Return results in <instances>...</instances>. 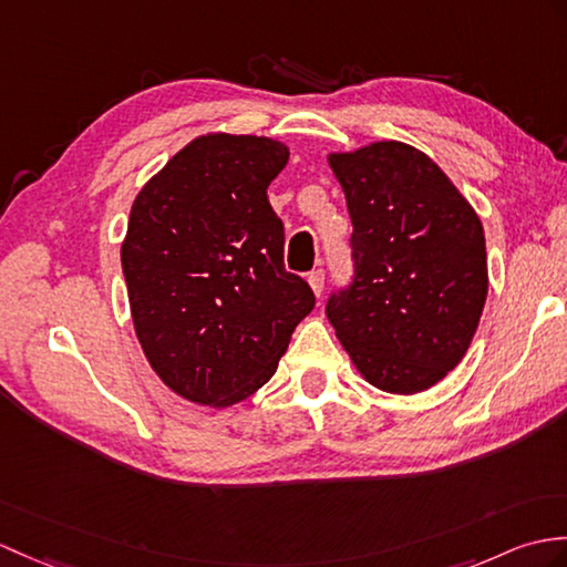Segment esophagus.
I'll return each mask as SVG.
<instances>
[{
    "mask_svg": "<svg viewBox=\"0 0 567 567\" xmlns=\"http://www.w3.org/2000/svg\"><path fill=\"white\" fill-rule=\"evenodd\" d=\"M309 285H311V289H313V295L316 297H321V292H323V282H326V272L319 268V270H311L309 272Z\"/></svg>",
    "mask_w": 567,
    "mask_h": 567,
    "instance_id": "1",
    "label": "esophagus"
}]
</instances>
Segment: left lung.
Masks as SVG:
<instances>
[{"instance_id": "8db88e82", "label": "left lung", "mask_w": 567, "mask_h": 567, "mask_svg": "<svg viewBox=\"0 0 567 567\" xmlns=\"http://www.w3.org/2000/svg\"><path fill=\"white\" fill-rule=\"evenodd\" d=\"M352 219L354 275L326 316L358 372L417 393L462 362L488 297L476 209L427 154L372 142L328 154Z\"/></svg>"}]
</instances>
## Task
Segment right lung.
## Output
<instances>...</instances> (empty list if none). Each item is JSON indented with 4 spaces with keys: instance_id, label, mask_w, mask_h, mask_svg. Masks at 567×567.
Wrapping results in <instances>:
<instances>
[{
    "instance_id": "right-lung-1",
    "label": "right lung",
    "mask_w": 567,
    "mask_h": 567,
    "mask_svg": "<svg viewBox=\"0 0 567 567\" xmlns=\"http://www.w3.org/2000/svg\"><path fill=\"white\" fill-rule=\"evenodd\" d=\"M282 142L203 135L147 181L121 248L135 333L178 396L224 408L278 370L311 287L285 270V227L268 186Z\"/></svg>"
}]
</instances>
